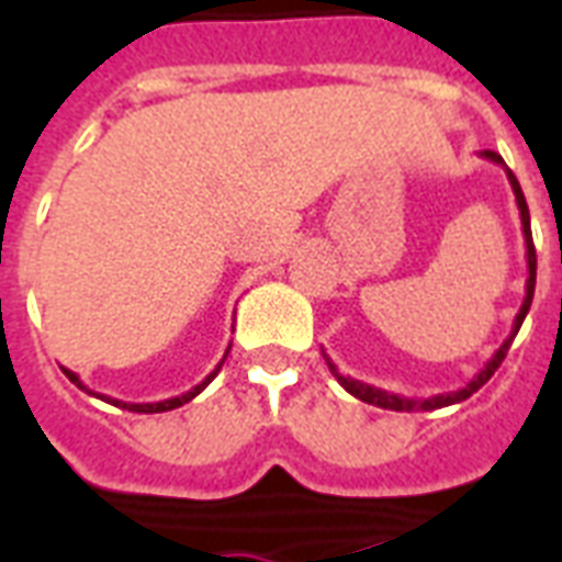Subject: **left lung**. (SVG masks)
<instances>
[{"label": "left lung", "mask_w": 562, "mask_h": 562, "mask_svg": "<svg viewBox=\"0 0 562 562\" xmlns=\"http://www.w3.org/2000/svg\"><path fill=\"white\" fill-rule=\"evenodd\" d=\"M480 156H486V159H492L495 166H504V159H501V154H495V150H483ZM506 177H509V186H513V195H516V204H518V216H521V231H525V248H527V284H525V302H521V307H518L516 314V323H513V331H509V337H506L504 344H501V349H497L495 356L488 358L486 367L476 373L471 382H468L465 387H459V391H450V394H436V396H426V400H408V396H400V394H391V391H382V387H373L367 385V382H358V379L352 376H344V373H337V367L331 364V358L326 356V364L328 370L335 373V379L340 382V385L349 391L352 396H358L361 403H370V406H379V408H391V412H432V408H445V406H453V403H462V400H468L471 394H476L480 387L486 385L488 379L495 376V370L501 367V361L506 358V349H509V344L516 340L518 328H521V323H525L527 311H530V302H533V286H537V248H533V234H530V213H527V201H525V192H521V186H518L516 175L506 168Z\"/></svg>", "instance_id": "left-lung-1"}]
</instances>
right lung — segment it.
I'll return each instance as SVG.
<instances>
[{"instance_id": "add662e5", "label": "right lung", "mask_w": 562, "mask_h": 562, "mask_svg": "<svg viewBox=\"0 0 562 562\" xmlns=\"http://www.w3.org/2000/svg\"><path fill=\"white\" fill-rule=\"evenodd\" d=\"M227 352H231V346H227V349H225V358H227ZM225 358L218 361L216 370H213V373H210V376H206L204 382H201V385H195V387H192V391H186V394H180V396H168V400H159V403H124V400H112V396H105V394H94V391H91V387H88L86 382H82V379L76 376L74 370H67V367H61V370H65V376L70 379V382H74V385L79 387V391H86V394L100 396V400H105V403H112V406L126 408V412H138V415H156V412H171V408H180V406H183V403H189V400H195V396L201 394V391H204V387L210 385L213 379H216V373H218V370H222V364H225Z\"/></svg>"}]
</instances>
